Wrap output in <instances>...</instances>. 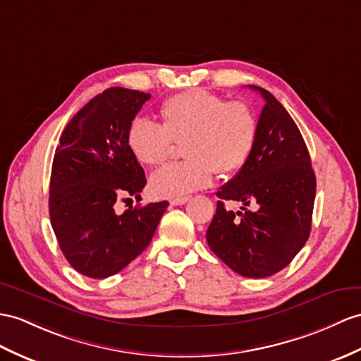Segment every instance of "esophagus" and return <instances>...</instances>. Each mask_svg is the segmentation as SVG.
<instances>
[{
	"label": "esophagus",
	"mask_w": 361,
	"mask_h": 361,
	"mask_svg": "<svg viewBox=\"0 0 361 361\" xmlns=\"http://www.w3.org/2000/svg\"><path fill=\"white\" fill-rule=\"evenodd\" d=\"M190 200V196H183V197H176V199H171L170 204L171 205H183L185 202Z\"/></svg>",
	"instance_id": "obj_1"
}]
</instances>
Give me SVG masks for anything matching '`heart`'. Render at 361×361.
Here are the masks:
<instances>
[{
  "mask_svg": "<svg viewBox=\"0 0 361 361\" xmlns=\"http://www.w3.org/2000/svg\"><path fill=\"white\" fill-rule=\"evenodd\" d=\"M159 114L162 126L136 118L127 130V145L144 166L162 165L173 142L182 145L187 161L154 173L150 191L156 197L176 199L208 187L213 171L228 176L247 164L256 145L257 116L245 101H225L200 89L166 98Z\"/></svg>",
  "mask_w": 361,
  "mask_h": 361,
  "instance_id": "heart-1",
  "label": "heart"
}]
</instances>
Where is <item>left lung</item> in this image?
<instances>
[{
  "label": "left lung",
  "instance_id": "1",
  "mask_svg": "<svg viewBox=\"0 0 361 361\" xmlns=\"http://www.w3.org/2000/svg\"><path fill=\"white\" fill-rule=\"evenodd\" d=\"M265 99L256 145L234 178L217 191L216 214L207 242L237 274L263 279L289 265L311 233L315 174L300 130L274 96L250 85ZM225 200L254 203L234 214Z\"/></svg>",
  "mask_w": 361,
  "mask_h": 361
}]
</instances>
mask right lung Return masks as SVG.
I'll return each instance as SVG.
<instances>
[{"mask_svg":"<svg viewBox=\"0 0 361 361\" xmlns=\"http://www.w3.org/2000/svg\"><path fill=\"white\" fill-rule=\"evenodd\" d=\"M150 93L111 87L64 128L50 176L49 213L59 248L78 272L105 279L148 245L169 202L114 213L121 196L140 197L147 179L130 153L127 130Z\"/></svg>","mask_w":361,"mask_h":361,"instance_id":"right-lung-1","label":"right lung"}]
</instances>
